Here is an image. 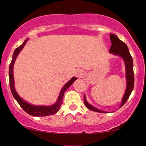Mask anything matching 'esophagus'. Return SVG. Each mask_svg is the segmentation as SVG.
Masks as SVG:
<instances>
[{
  "label": "esophagus",
  "instance_id": "obj_1",
  "mask_svg": "<svg viewBox=\"0 0 146 146\" xmlns=\"http://www.w3.org/2000/svg\"><path fill=\"white\" fill-rule=\"evenodd\" d=\"M83 73H83V71H82V70H77V72H76V74L78 77L82 76V75H83Z\"/></svg>",
  "mask_w": 146,
  "mask_h": 146
}]
</instances>
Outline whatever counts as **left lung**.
Masks as SVG:
<instances>
[{
	"label": "left lung",
	"instance_id": "1",
	"mask_svg": "<svg viewBox=\"0 0 146 146\" xmlns=\"http://www.w3.org/2000/svg\"><path fill=\"white\" fill-rule=\"evenodd\" d=\"M110 41H111L112 46L109 50L110 53H112L114 55H117L123 58L125 65V75H126V90L125 94L123 96L122 102L121 106H123L126 101L130 96L131 94L133 91L134 86V73H133V58L129 51L128 47L123 41H121L118 37L114 34H110ZM84 104L88 109L92 111L97 112H108L106 111H103L90 104L86 100V97L84 95Z\"/></svg>",
	"mask_w": 146,
	"mask_h": 146
}]
</instances>
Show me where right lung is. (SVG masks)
I'll list each match as a JSON object with an SVG mask.
<instances>
[{
    "instance_id": "add662e5",
    "label": "right lung",
    "mask_w": 146,
    "mask_h": 146,
    "mask_svg": "<svg viewBox=\"0 0 146 146\" xmlns=\"http://www.w3.org/2000/svg\"><path fill=\"white\" fill-rule=\"evenodd\" d=\"M27 40H28V39L25 40L21 46H19V47L17 48L15 50L13 54L12 60L11 62L10 65H9V84H10L11 91L12 94L15 98V99L16 100L17 102H18V104L20 105V106H21L27 113L30 114V115L34 116V117H46V116L54 114L60 109V107L61 106V104L62 102V99H63L64 92H65L66 90L69 88L71 85L73 84V82L76 80L77 78L75 77H72L67 84H64V86H63L61 90H60L59 96H58V99H57L56 102L53 105H51V106H36V105H33L32 104H30V103L27 102L26 101L23 100L19 96V95L18 94L17 92L16 91L15 88L13 67L17 57L18 54H19V52H21V50L23 48V47L25 46Z\"/></svg>"
}]
</instances>
